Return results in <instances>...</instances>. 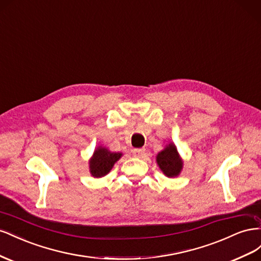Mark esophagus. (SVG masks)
Instances as JSON below:
<instances>
[{"mask_svg": "<svg viewBox=\"0 0 261 261\" xmlns=\"http://www.w3.org/2000/svg\"><path fill=\"white\" fill-rule=\"evenodd\" d=\"M132 152L135 154V156H137V158H141V156L145 153V148H135Z\"/></svg>", "mask_w": 261, "mask_h": 261, "instance_id": "34e87169", "label": "esophagus"}]
</instances>
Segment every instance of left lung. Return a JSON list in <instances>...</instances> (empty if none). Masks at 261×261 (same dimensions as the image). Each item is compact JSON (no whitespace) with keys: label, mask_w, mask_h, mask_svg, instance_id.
Returning <instances> with one entry per match:
<instances>
[{"label":"left lung","mask_w":261,"mask_h":261,"mask_svg":"<svg viewBox=\"0 0 261 261\" xmlns=\"http://www.w3.org/2000/svg\"><path fill=\"white\" fill-rule=\"evenodd\" d=\"M156 162L164 175L167 177H177L179 175L184 164L174 143H169L158 154Z\"/></svg>","instance_id":"8db88e82"}]
</instances>
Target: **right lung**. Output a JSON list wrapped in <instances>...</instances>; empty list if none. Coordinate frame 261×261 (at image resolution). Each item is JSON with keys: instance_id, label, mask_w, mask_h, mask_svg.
I'll return each mask as SVG.
<instances>
[{"instance_id": "1", "label": "right lung", "mask_w": 261, "mask_h": 261, "mask_svg": "<svg viewBox=\"0 0 261 261\" xmlns=\"http://www.w3.org/2000/svg\"><path fill=\"white\" fill-rule=\"evenodd\" d=\"M122 156V153L110 152L108 148L98 146L96 148L92 159L89 160V172L93 177H103L107 175L115 163Z\"/></svg>"}]
</instances>
